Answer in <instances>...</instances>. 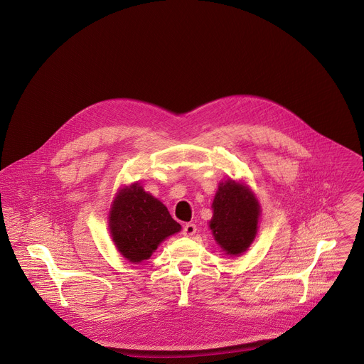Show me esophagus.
Instances as JSON below:
<instances>
[{
	"label": "esophagus",
	"instance_id": "34e87169",
	"mask_svg": "<svg viewBox=\"0 0 364 364\" xmlns=\"http://www.w3.org/2000/svg\"><path fill=\"white\" fill-rule=\"evenodd\" d=\"M183 235L185 237H192L195 232H196V224H193V223H188V224H185L183 225Z\"/></svg>",
	"mask_w": 364,
	"mask_h": 364
}]
</instances>
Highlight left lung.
I'll list each match as a JSON object with an SVG mask.
<instances>
[{"instance_id": "8db88e82", "label": "left lung", "mask_w": 364, "mask_h": 364, "mask_svg": "<svg viewBox=\"0 0 364 364\" xmlns=\"http://www.w3.org/2000/svg\"><path fill=\"white\" fill-rule=\"evenodd\" d=\"M210 228L215 241L230 255L242 254L254 241L259 205L254 193L231 179L220 183L213 202Z\"/></svg>"}]
</instances>
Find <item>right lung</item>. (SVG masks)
<instances>
[{
    "mask_svg": "<svg viewBox=\"0 0 364 364\" xmlns=\"http://www.w3.org/2000/svg\"><path fill=\"white\" fill-rule=\"evenodd\" d=\"M109 227L117 251L133 263L149 259L159 242L181 230L168 208L139 185L119 192Z\"/></svg>",
    "mask_w": 364,
    "mask_h": 364,
    "instance_id": "1",
    "label": "right lung"
}]
</instances>
